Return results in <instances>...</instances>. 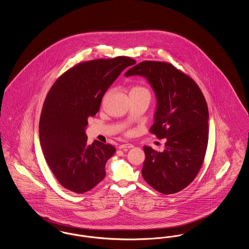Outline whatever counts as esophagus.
<instances>
[{"instance_id": "esophagus-1", "label": "esophagus", "mask_w": 249, "mask_h": 249, "mask_svg": "<svg viewBox=\"0 0 249 249\" xmlns=\"http://www.w3.org/2000/svg\"><path fill=\"white\" fill-rule=\"evenodd\" d=\"M133 147V144L131 143H122L119 146V149H130Z\"/></svg>"}]
</instances>
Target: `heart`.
I'll return each mask as SVG.
<instances>
[{
  "label": "heart",
  "instance_id": "1",
  "mask_svg": "<svg viewBox=\"0 0 249 249\" xmlns=\"http://www.w3.org/2000/svg\"><path fill=\"white\" fill-rule=\"evenodd\" d=\"M110 91H108L105 98L107 97V95L109 94ZM130 96H136V97H145L147 99L150 100L151 97V93L149 91V89L143 86H134L130 91Z\"/></svg>",
  "mask_w": 249,
  "mask_h": 249
}]
</instances>
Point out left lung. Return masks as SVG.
<instances>
[{
	"instance_id": "8db88e82",
	"label": "left lung",
	"mask_w": 249,
	"mask_h": 249,
	"mask_svg": "<svg viewBox=\"0 0 249 249\" xmlns=\"http://www.w3.org/2000/svg\"><path fill=\"white\" fill-rule=\"evenodd\" d=\"M130 75L145 77L154 89L150 132L167 140L162 152L143 146L142 178L160 193H177L190 185L203 163L209 130L206 101L196 82L171 63L144 60L126 71L125 76Z\"/></svg>"
}]
</instances>
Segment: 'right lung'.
<instances>
[{
  "label": "right lung",
  "mask_w": 249,
  "mask_h": 249,
  "mask_svg": "<svg viewBox=\"0 0 249 249\" xmlns=\"http://www.w3.org/2000/svg\"><path fill=\"white\" fill-rule=\"evenodd\" d=\"M135 62L124 56L81 62L50 89L40 117L39 137L50 170L65 189L84 193L106 177L107 161L116 148L98 141L89 144L85 129L108 88Z\"/></svg>",
  "instance_id": "add662e5"
}]
</instances>
